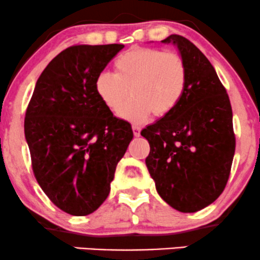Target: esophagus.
Listing matches in <instances>:
<instances>
[{
    "label": "esophagus",
    "instance_id": "34e87169",
    "mask_svg": "<svg viewBox=\"0 0 260 260\" xmlns=\"http://www.w3.org/2000/svg\"><path fill=\"white\" fill-rule=\"evenodd\" d=\"M132 129H133L134 137H139L140 136V131H142V128H140L138 124H133Z\"/></svg>",
    "mask_w": 260,
    "mask_h": 260
}]
</instances>
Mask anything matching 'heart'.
I'll use <instances>...</instances> for the list:
<instances>
[{
	"label": "heart",
	"instance_id": "obj_1",
	"mask_svg": "<svg viewBox=\"0 0 260 260\" xmlns=\"http://www.w3.org/2000/svg\"><path fill=\"white\" fill-rule=\"evenodd\" d=\"M115 73L103 72L95 79L98 96L113 112L131 90L133 98L118 112L124 120L140 123L151 112L165 116L186 94L188 68L181 55L149 47H134L115 59Z\"/></svg>",
	"mask_w": 260,
	"mask_h": 260
}]
</instances>
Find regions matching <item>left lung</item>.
<instances>
[{
    "instance_id": "obj_1",
    "label": "left lung",
    "mask_w": 260,
    "mask_h": 260,
    "mask_svg": "<svg viewBox=\"0 0 260 260\" xmlns=\"http://www.w3.org/2000/svg\"><path fill=\"white\" fill-rule=\"evenodd\" d=\"M162 43L177 45L188 85L176 109L140 132L150 145L145 164L170 207L196 213L215 202L229 181L236 148L232 109L215 70L194 44L176 34Z\"/></svg>"
}]
</instances>
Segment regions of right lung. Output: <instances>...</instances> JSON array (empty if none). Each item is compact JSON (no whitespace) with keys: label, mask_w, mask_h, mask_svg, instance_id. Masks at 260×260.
<instances>
[{"label":"right lung","mask_w":260,"mask_h":260,"mask_svg":"<svg viewBox=\"0 0 260 260\" xmlns=\"http://www.w3.org/2000/svg\"><path fill=\"white\" fill-rule=\"evenodd\" d=\"M121 44L74 45L39 77L24 133L31 168L45 194L64 213L91 214L105 202L116 166L133 138L95 91V79Z\"/></svg>","instance_id":"obj_1"}]
</instances>
